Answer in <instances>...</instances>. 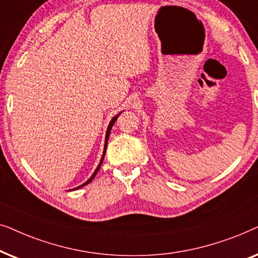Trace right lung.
Returning <instances> with one entry per match:
<instances>
[{"instance_id":"add662e5","label":"right lung","mask_w":258,"mask_h":258,"mask_svg":"<svg viewBox=\"0 0 258 258\" xmlns=\"http://www.w3.org/2000/svg\"><path fill=\"white\" fill-rule=\"evenodd\" d=\"M122 114V111L119 112V114H117L116 116H114V117H112V119L110 121V123H109V125H108V128H107V133H105V141H104V149H103V155H102V158H101V161H100V163H98V165H97V168H96V170L94 171V174L90 176V178L88 179V181H86L83 183L82 185H80V186H77V188H75V189H73V190H76V189H80V188H82V186H84V185H87V184H89V183L93 181V178L95 177V176H96V174H97V171L100 170V168H101V164H102V162H103V158H104V155H105V150H107V144H108V139H109V136H110V132H111V128H112V125H114V123L116 122V119H117V117L119 115Z\"/></svg>"}]
</instances>
